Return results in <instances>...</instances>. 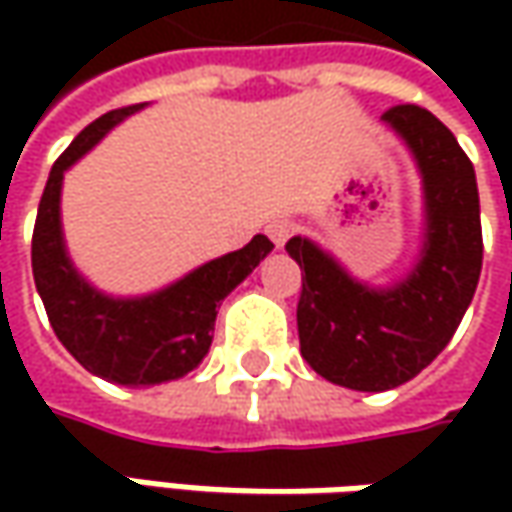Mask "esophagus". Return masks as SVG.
<instances>
[{"mask_svg": "<svg viewBox=\"0 0 512 512\" xmlns=\"http://www.w3.org/2000/svg\"><path fill=\"white\" fill-rule=\"evenodd\" d=\"M293 230L296 225L290 222V219H273L270 225H267V236H270V242L276 247H285V242L293 236Z\"/></svg>", "mask_w": 512, "mask_h": 512, "instance_id": "esophagus-1", "label": "esophagus"}]
</instances>
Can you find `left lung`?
I'll return each mask as SVG.
<instances>
[{
    "label": "left lung",
    "mask_w": 512,
    "mask_h": 512,
    "mask_svg": "<svg viewBox=\"0 0 512 512\" xmlns=\"http://www.w3.org/2000/svg\"><path fill=\"white\" fill-rule=\"evenodd\" d=\"M382 125L407 148L422 182V236L407 273L373 285L307 236L285 245L302 267L296 325L305 362L362 393L419 376L453 339L482 273L476 170L456 136L419 105L387 110Z\"/></svg>",
    "instance_id": "left-lung-1"
}]
</instances>
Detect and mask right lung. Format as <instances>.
Returning a JSON list of instances; mask_svg holds the SVG:
<instances>
[{"instance_id":"add662e5","label":"right lung","mask_w":512,"mask_h":512,"mask_svg":"<svg viewBox=\"0 0 512 512\" xmlns=\"http://www.w3.org/2000/svg\"><path fill=\"white\" fill-rule=\"evenodd\" d=\"M142 108L148 102L99 116L56 159L39 202L30 250L33 282L59 342L93 376L128 387L173 382L199 367L213 342L219 305L273 250V242L259 233L242 250L210 259L182 279L139 296L108 293L73 265L62 230L65 173Z\"/></svg>"}]
</instances>
